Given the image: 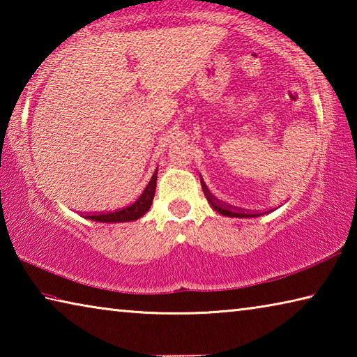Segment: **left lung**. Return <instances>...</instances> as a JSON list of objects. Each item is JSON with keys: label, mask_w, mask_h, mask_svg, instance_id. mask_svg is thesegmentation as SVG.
<instances>
[{"label": "left lung", "mask_w": 357, "mask_h": 357, "mask_svg": "<svg viewBox=\"0 0 357 357\" xmlns=\"http://www.w3.org/2000/svg\"><path fill=\"white\" fill-rule=\"evenodd\" d=\"M202 187H203V192H204V195H206V198H208V202H209L211 206H213L214 211H217V213L222 214V215H227V217H239V219H245V217H258V215H261V213H247L245 209H239V208L229 206V204H225V203L219 202V200H217V198L213 195V193H211V192L208 190V187H206V184L203 183V181H202ZM263 214H264V213H263Z\"/></svg>", "instance_id": "8db88e82"}]
</instances>
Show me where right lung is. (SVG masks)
Masks as SVG:
<instances>
[{
	"label": "right lung",
	"instance_id": "add662e5",
	"mask_svg": "<svg viewBox=\"0 0 357 357\" xmlns=\"http://www.w3.org/2000/svg\"><path fill=\"white\" fill-rule=\"evenodd\" d=\"M155 183H157V170L154 172L153 178H151L149 184L144 187L142 195L137 200L129 204V206L121 208L118 211H110V213H100V214H86V219H91L96 222H104V223H116V222H132L140 219L149 211L151 204L154 200L155 193Z\"/></svg>",
	"mask_w": 357,
	"mask_h": 357
}]
</instances>
